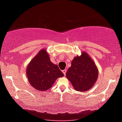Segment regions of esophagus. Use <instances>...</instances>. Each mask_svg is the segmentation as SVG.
<instances>
[{"mask_svg": "<svg viewBox=\"0 0 122 122\" xmlns=\"http://www.w3.org/2000/svg\"><path fill=\"white\" fill-rule=\"evenodd\" d=\"M62 73H64V75H66V70H62Z\"/></svg>", "mask_w": 122, "mask_h": 122, "instance_id": "34e87169", "label": "esophagus"}]
</instances>
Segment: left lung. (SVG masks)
<instances>
[{"label": "left lung", "mask_w": 122, "mask_h": 122, "mask_svg": "<svg viewBox=\"0 0 122 122\" xmlns=\"http://www.w3.org/2000/svg\"><path fill=\"white\" fill-rule=\"evenodd\" d=\"M98 76V70L95 63L85 52L73 59L66 74L76 90L82 92L93 87Z\"/></svg>", "instance_id": "obj_1"}]
</instances>
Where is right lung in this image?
I'll return each instance as SVG.
<instances>
[{
  "label": "right lung",
  "instance_id": "obj_1",
  "mask_svg": "<svg viewBox=\"0 0 122 122\" xmlns=\"http://www.w3.org/2000/svg\"><path fill=\"white\" fill-rule=\"evenodd\" d=\"M27 75L32 87L41 91L50 89L56 79L64 76L58 66L51 62L44 49L40 51L28 65Z\"/></svg>",
  "mask_w": 122,
  "mask_h": 122
}]
</instances>
